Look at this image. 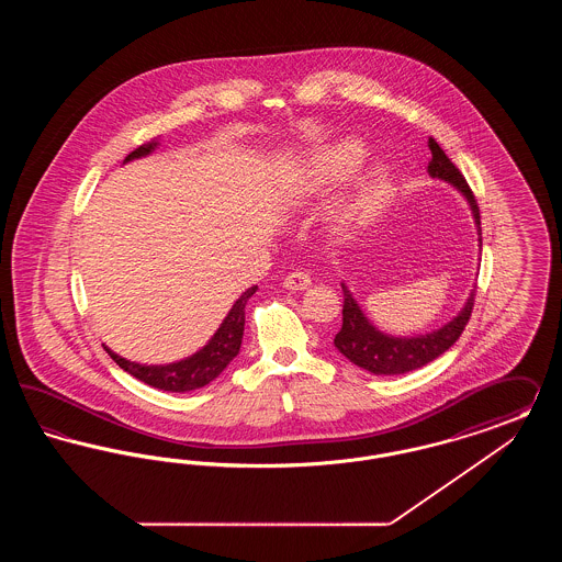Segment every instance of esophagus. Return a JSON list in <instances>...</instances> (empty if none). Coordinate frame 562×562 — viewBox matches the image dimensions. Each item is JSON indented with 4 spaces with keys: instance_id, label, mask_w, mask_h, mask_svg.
<instances>
[{
    "instance_id": "34e87169",
    "label": "esophagus",
    "mask_w": 562,
    "mask_h": 562,
    "mask_svg": "<svg viewBox=\"0 0 562 562\" xmlns=\"http://www.w3.org/2000/svg\"><path fill=\"white\" fill-rule=\"evenodd\" d=\"M312 286V278L305 273V271H293L291 276L284 278V289L294 291V293H301V291H307Z\"/></svg>"
}]
</instances>
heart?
<instances>
[{"label": "heart", "mask_w": 562, "mask_h": 562, "mask_svg": "<svg viewBox=\"0 0 562 562\" xmlns=\"http://www.w3.org/2000/svg\"><path fill=\"white\" fill-rule=\"evenodd\" d=\"M367 147L358 138H339L322 145L303 164L294 193L299 198H316L324 189L346 179L364 160ZM392 188V172L385 164L376 161L360 172L348 191L339 198L333 211V229L339 236H349L364 229L383 211Z\"/></svg>", "instance_id": "heart-1"}]
</instances>
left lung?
Segmentation results:
<instances>
[{
    "mask_svg": "<svg viewBox=\"0 0 562 562\" xmlns=\"http://www.w3.org/2000/svg\"><path fill=\"white\" fill-rule=\"evenodd\" d=\"M428 147L431 151V160L428 164L429 177L449 183L465 198L474 216V225L479 232V246L482 248L481 213H479V204L474 200L472 189L468 188L459 168L447 158V154L440 149V145L434 138H429ZM341 289H344V326L335 335V348L339 349L351 364L369 373L387 374V376L417 371L451 348L470 321V314L474 307V294H476V286H474L468 294L463 307L459 310V314L447 324H442L440 328L413 335V337H398V335L379 330L373 322L369 321L360 303L353 299L348 284H341Z\"/></svg>",
    "mask_w": 562,
    "mask_h": 562,
    "instance_id": "obj_1",
    "label": "left lung"
}]
</instances>
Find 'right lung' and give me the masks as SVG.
<instances>
[{
    "mask_svg": "<svg viewBox=\"0 0 562 562\" xmlns=\"http://www.w3.org/2000/svg\"><path fill=\"white\" fill-rule=\"evenodd\" d=\"M158 145H160V140L154 138V140L136 147L133 154L126 156L124 164L138 160V158H147L149 154H154L158 149ZM255 291H257V286L246 289L238 296V301L232 305L229 314L225 316V321L221 322V326L209 339V344L183 360H177L170 364H140V362H131V360L117 356L108 346L105 349H108L109 356L117 362L120 369H124L126 373L133 374L134 379L143 381L151 387H158L164 392H179V394L204 387L223 373L227 369V364L240 353L241 335H244V307Z\"/></svg>",
    "mask_w": 562,
    "mask_h": 562,
    "instance_id": "right-lung-1",
    "label": "right lung"
}]
</instances>
